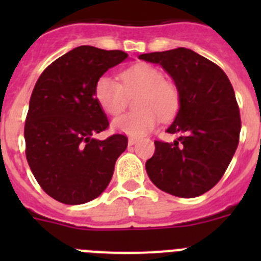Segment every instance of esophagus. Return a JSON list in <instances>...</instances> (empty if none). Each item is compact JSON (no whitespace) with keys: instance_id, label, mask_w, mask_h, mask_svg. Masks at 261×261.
I'll list each match as a JSON object with an SVG mask.
<instances>
[{"instance_id":"1","label":"esophagus","mask_w":261,"mask_h":261,"mask_svg":"<svg viewBox=\"0 0 261 261\" xmlns=\"http://www.w3.org/2000/svg\"><path fill=\"white\" fill-rule=\"evenodd\" d=\"M136 142H137V138H133V137H129L128 138V145H129V146H132V145H135Z\"/></svg>"}]
</instances>
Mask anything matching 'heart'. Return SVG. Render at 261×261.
I'll list each match as a JSON object with an SVG mask.
<instances>
[{
	"instance_id": "obj_1",
	"label": "heart",
	"mask_w": 261,
	"mask_h": 261,
	"mask_svg": "<svg viewBox=\"0 0 261 261\" xmlns=\"http://www.w3.org/2000/svg\"><path fill=\"white\" fill-rule=\"evenodd\" d=\"M123 85L110 75L96 81L94 95L106 114L119 115L128 105V96L140 94L137 112L121 115L112 121L116 132L130 137H144L150 133L159 120H170L179 110V93L171 84L166 82L158 69L147 64H138L126 69L121 74Z\"/></svg>"
}]
</instances>
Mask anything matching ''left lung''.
<instances>
[{
	"label": "left lung",
	"instance_id": "1",
	"mask_svg": "<svg viewBox=\"0 0 261 261\" xmlns=\"http://www.w3.org/2000/svg\"><path fill=\"white\" fill-rule=\"evenodd\" d=\"M140 60L162 66L174 80L179 110L166 132L174 142L155 141L146 172L159 190L191 199L216 186L239 142L241 115L225 71L187 48L144 53Z\"/></svg>",
	"mask_w": 261,
	"mask_h": 261
}]
</instances>
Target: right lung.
Returning <instances> with one entry per match:
<instances>
[{"label":"right lung","instance_id":"obj_1","mask_svg":"<svg viewBox=\"0 0 261 261\" xmlns=\"http://www.w3.org/2000/svg\"><path fill=\"white\" fill-rule=\"evenodd\" d=\"M126 59L123 50L81 45L53 61L34 87L24 125L27 162L44 192L62 204L96 199L126 149L123 135L94 137L108 126L94 95L96 81Z\"/></svg>","mask_w":261,"mask_h":261}]
</instances>
